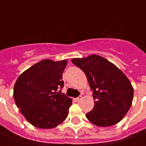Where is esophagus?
<instances>
[{
  "mask_svg": "<svg viewBox=\"0 0 146 146\" xmlns=\"http://www.w3.org/2000/svg\"><path fill=\"white\" fill-rule=\"evenodd\" d=\"M81 99H82V96H78L77 98H75V101L76 102H79L81 100Z\"/></svg>",
  "mask_w": 146,
  "mask_h": 146,
  "instance_id": "obj_1",
  "label": "esophagus"
}]
</instances>
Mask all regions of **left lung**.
Listing matches in <instances>:
<instances>
[{"mask_svg": "<svg viewBox=\"0 0 146 146\" xmlns=\"http://www.w3.org/2000/svg\"><path fill=\"white\" fill-rule=\"evenodd\" d=\"M71 62L86 74L93 91L94 108L86 114V118L103 127L119 123L133 101V88L127 76L113 63L96 54Z\"/></svg>", "mask_w": 146, "mask_h": 146, "instance_id": "left-lung-1", "label": "left lung"}]
</instances>
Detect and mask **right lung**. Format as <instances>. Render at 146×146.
<instances>
[{"instance_id": "obj_1", "label": "right lung", "mask_w": 146, "mask_h": 146, "mask_svg": "<svg viewBox=\"0 0 146 146\" xmlns=\"http://www.w3.org/2000/svg\"><path fill=\"white\" fill-rule=\"evenodd\" d=\"M67 61L45 59L31 66L16 80L13 97L27 121L41 129L54 128L68 116L72 99L62 91Z\"/></svg>"}]
</instances>
